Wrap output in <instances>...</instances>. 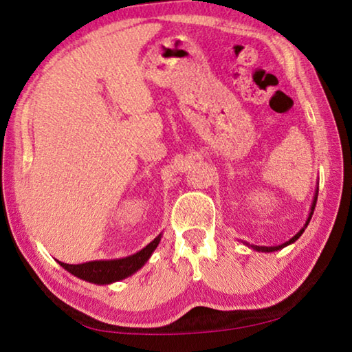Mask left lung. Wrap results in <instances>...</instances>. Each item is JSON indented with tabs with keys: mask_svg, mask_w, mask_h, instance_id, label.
<instances>
[{
	"mask_svg": "<svg viewBox=\"0 0 352 352\" xmlns=\"http://www.w3.org/2000/svg\"><path fill=\"white\" fill-rule=\"evenodd\" d=\"M317 197H318V188L315 189V195H314V201H312V206H311V211H309V216H307V220H306V223H305V226H302V228L298 231V233L292 237V239H289L287 242H284V243H281V245H275V247H259V245H250V243H247V242H243L245 243L247 247H250V248H253V250H256V252H262V253H272V252H278V250H281V248H284V247H287V245H290V243H294L295 241H298L300 239V236L305 233V230H306V226L309 225V222H311V219H312V214H314V210H315V205H317Z\"/></svg>",
	"mask_w": 352,
	"mask_h": 352,
	"instance_id": "8db88e82",
	"label": "left lung"
}]
</instances>
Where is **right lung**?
<instances>
[{
    "mask_svg": "<svg viewBox=\"0 0 352 352\" xmlns=\"http://www.w3.org/2000/svg\"><path fill=\"white\" fill-rule=\"evenodd\" d=\"M163 234H158L155 239L146 245L138 253L130 254L127 258L122 259H110V261H91L85 262V264H65V262L58 261L65 270L69 272L71 275L83 279V281L93 283V284H111L121 279H126L132 276L133 273L138 272L142 265L146 264L151 258L155 248L158 247L160 241H162Z\"/></svg>",
    "mask_w": 352,
    "mask_h": 352,
    "instance_id": "obj_1",
    "label": "right lung"
}]
</instances>
